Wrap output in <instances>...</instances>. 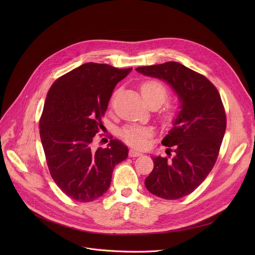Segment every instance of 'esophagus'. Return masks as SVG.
<instances>
[{
    "label": "esophagus",
    "mask_w": 255,
    "mask_h": 255,
    "mask_svg": "<svg viewBox=\"0 0 255 255\" xmlns=\"http://www.w3.org/2000/svg\"><path fill=\"white\" fill-rule=\"evenodd\" d=\"M141 155H142V153H140L136 149H131L129 151V156L130 157H138V156H141Z\"/></svg>",
    "instance_id": "1"
}]
</instances>
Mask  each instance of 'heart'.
Returning <instances> with one entry per match:
<instances>
[{
    "label": "heart",
    "mask_w": 255,
    "mask_h": 255,
    "mask_svg": "<svg viewBox=\"0 0 255 255\" xmlns=\"http://www.w3.org/2000/svg\"><path fill=\"white\" fill-rule=\"evenodd\" d=\"M141 96L146 104L155 102L161 105L165 99L167 98L168 92L165 86L158 82V80H148V82H144L141 87ZM176 111L171 109L167 117L172 118L175 116ZM152 135V130L148 127H142V126H130L126 127L123 132L122 136L123 138L130 144L135 145V146H144L148 143V138Z\"/></svg>",
    "instance_id": "heart-1"
}]
</instances>
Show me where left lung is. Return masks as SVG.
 <instances>
[{"mask_svg": "<svg viewBox=\"0 0 255 255\" xmlns=\"http://www.w3.org/2000/svg\"><path fill=\"white\" fill-rule=\"evenodd\" d=\"M136 71L161 79L178 96L179 112L162 144L172 158L153 156L154 168L144 185L152 194L179 199L193 192L215 164L226 117L217 89L204 75L178 62L143 66Z\"/></svg>", "mask_w": 255, "mask_h": 255, "instance_id": "obj_1", "label": "left lung"}]
</instances>
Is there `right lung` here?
Masks as SVG:
<instances>
[{
	"label": "right lung",
	"mask_w": 255,
	"mask_h": 255,
	"mask_svg": "<svg viewBox=\"0 0 255 255\" xmlns=\"http://www.w3.org/2000/svg\"><path fill=\"white\" fill-rule=\"evenodd\" d=\"M132 68L87 63L58 78L47 93L40 119V138L51 178L79 203H89L110 188L114 168L128 157V148L112 139L95 149L115 87Z\"/></svg>",
	"instance_id": "1"
}]
</instances>
